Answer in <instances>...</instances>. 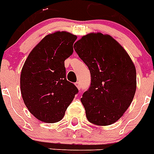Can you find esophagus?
<instances>
[{"label": "esophagus", "mask_w": 154, "mask_h": 154, "mask_svg": "<svg viewBox=\"0 0 154 154\" xmlns=\"http://www.w3.org/2000/svg\"><path fill=\"white\" fill-rule=\"evenodd\" d=\"M75 86L77 87V88H78L79 90L81 89V86H80V83H79V82H76Z\"/></svg>", "instance_id": "esophagus-1"}]
</instances>
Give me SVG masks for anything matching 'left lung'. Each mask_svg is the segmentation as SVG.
<instances>
[{
    "instance_id": "obj_1",
    "label": "left lung",
    "mask_w": 154,
    "mask_h": 154,
    "mask_svg": "<svg viewBox=\"0 0 154 154\" xmlns=\"http://www.w3.org/2000/svg\"><path fill=\"white\" fill-rule=\"evenodd\" d=\"M74 45L91 72V87L81 102L90 122L109 126L116 122L134 97L136 68L123 47L107 34L91 32Z\"/></svg>"
}]
</instances>
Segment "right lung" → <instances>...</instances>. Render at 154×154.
I'll list each match as a JSON object with an SVG mask.
<instances>
[{
	"label": "right lung",
	"mask_w": 154,
	"mask_h": 154,
	"mask_svg": "<svg viewBox=\"0 0 154 154\" xmlns=\"http://www.w3.org/2000/svg\"><path fill=\"white\" fill-rule=\"evenodd\" d=\"M77 39L70 32L47 35L31 51L22 67L20 92L33 116L47 123L63 118L78 89L66 79L64 61L73 53Z\"/></svg>",
	"instance_id": "add662e5"
}]
</instances>
